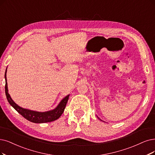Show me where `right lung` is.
Returning <instances> with one entry per match:
<instances>
[{
    "instance_id": "obj_1",
    "label": "right lung",
    "mask_w": 155,
    "mask_h": 155,
    "mask_svg": "<svg viewBox=\"0 0 155 155\" xmlns=\"http://www.w3.org/2000/svg\"><path fill=\"white\" fill-rule=\"evenodd\" d=\"M6 71L7 68L5 70V93L6 95V98L9 103V104L12 106L20 114L27 119L28 121L34 123H48L51 121H54L55 120H57L62 115L63 112L64 110V108L67 104L68 100L69 99L70 95H68L65 98L63 99L60 104L58 105L55 109L45 112H39L36 111H32L30 110L25 109L18 105H16L15 103L11 99L10 95L8 93V84H7V79H6Z\"/></svg>"
}]
</instances>
